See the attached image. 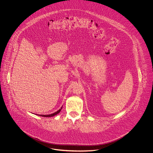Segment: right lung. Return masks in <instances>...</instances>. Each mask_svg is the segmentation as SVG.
<instances>
[{"instance_id": "1", "label": "right lung", "mask_w": 153, "mask_h": 153, "mask_svg": "<svg viewBox=\"0 0 153 153\" xmlns=\"http://www.w3.org/2000/svg\"><path fill=\"white\" fill-rule=\"evenodd\" d=\"M62 109V107L61 108V109H59L58 111H57V112H54V114H51V115H39V116H41V117H53V116H55V115H56L57 114H58V113L61 111V109Z\"/></svg>"}]
</instances>
